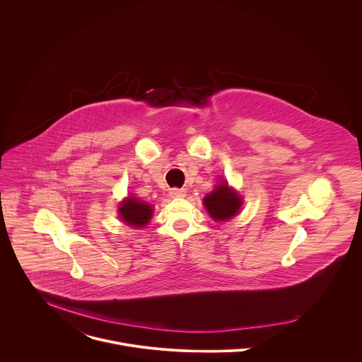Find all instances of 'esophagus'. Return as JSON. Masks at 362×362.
<instances>
[{"label": "esophagus", "mask_w": 362, "mask_h": 362, "mask_svg": "<svg viewBox=\"0 0 362 362\" xmlns=\"http://www.w3.org/2000/svg\"><path fill=\"white\" fill-rule=\"evenodd\" d=\"M170 196L172 197H185L186 196V190L185 189H170Z\"/></svg>", "instance_id": "34e87169"}]
</instances>
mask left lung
<instances>
[{"label":"left lung","instance_id":"1","mask_svg":"<svg viewBox=\"0 0 362 362\" xmlns=\"http://www.w3.org/2000/svg\"><path fill=\"white\" fill-rule=\"evenodd\" d=\"M242 197L238 192L228 186L226 182L218 185L209 194H206L203 199V204L206 211L209 212L211 218L218 222L229 221L230 218L236 216L240 206Z\"/></svg>","mask_w":362,"mask_h":362}]
</instances>
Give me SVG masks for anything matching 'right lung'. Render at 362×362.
Segmentation results:
<instances>
[{
	"instance_id": "obj_1",
	"label": "right lung",
	"mask_w": 362,
	"mask_h": 362,
	"mask_svg": "<svg viewBox=\"0 0 362 362\" xmlns=\"http://www.w3.org/2000/svg\"><path fill=\"white\" fill-rule=\"evenodd\" d=\"M153 216L151 204H147L143 200H139L133 196L126 197L119 206V218L123 219L132 228L140 229L146 226Z\"/></svg>"
}]
</instances>
